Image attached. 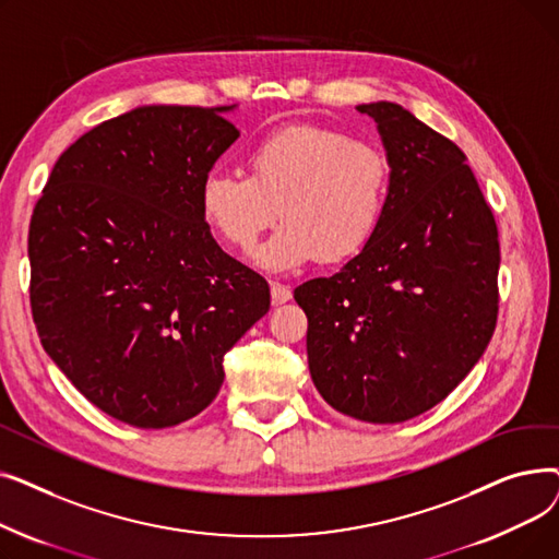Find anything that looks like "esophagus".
<instances>
[{
	"label": "esophagus",
	"mask_w": 559,
	"mask_h": 559,
	"mask_svg": "<svg viewBox=\"0 0 559 559\" xmlns=\"http://www.w3.org/2000/svg\"><path fill=\"white\" fill-rule=\"evenodd\" d=\"M272 301L274 304H287L292 299V289L278 281H272Z\"/></svg>",
	"instance_id": "1"
}]
</instances>
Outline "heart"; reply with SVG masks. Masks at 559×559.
<instances>
[{
	"label": "heart",
	"mask_w": 559,
	"mask_h": 559,
	"mask_svg": "<svg viewBox=\"0 0 559 559\" xmlns=\"http://www.w3.org/2000/svg\"><path fill=\"white\" fill-rule=\"evenodd\" d=\"M390 163L378 146L314 124H289L264 135L249 154V176L213 171L199 190V209L222 238L251 251L274 219H285L255 262L287 272L321 258L358 255L383 222Z\"/></svg>",
	"instance_id": "heart-1"
}]
</instances>
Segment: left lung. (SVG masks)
<instances>
[{
  "instance_id": "obj_1",
  "label": "left lung",
  "mask_w": 559,
  "mask_h": 559,
  "mask_svg": "<svg viewBox=\"0 0 559 559\" xmlns=\"http://www.w3.org/2000/svg\"><path fill=\"white\" fill-rule=\"evenodd\" d=\"M390 163L373 240L329 278L295 289L308 367L337 413L401 424L476 367L498 312V230L466 156L392 102L356 106Z\"/></svg>"
}]
</instances>
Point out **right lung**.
<instances>
[{
	"label": "right lung",
	"mask_w": 559,
	"mask_h": 559,
	"mask_svg": "<svg viewBox=\"0 0 559 559\" xmlns=\"http://www.w3.org/2000/svg\"><path fill=\"white\" fill-rule=\"evenodd\" d=\"M217 108L138 106L56 160L28 226L47 356L106 415L169 428L209 407L270 285L215 242L199 190L240 138Z\"/></svg>",
	"instance_id": "right-lung-1"
}]
</instances>
